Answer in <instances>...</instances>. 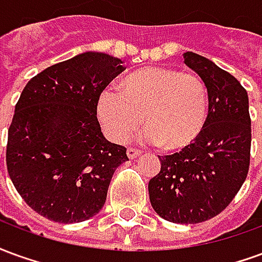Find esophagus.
I'll return each instance as SVG.
<instances>
[{
    "label": "esophagus",
    "mask_w": 262,
    "mask_h": 262,
    "mask_svg": "<svg viewBox=\"0 0 262 262\" xmlns=\"http://www.w3.org/2000/svg\"><path fill=\"white\" fill-rule=\"evenodd\" d=\"M126 154H127V157H129V159L133 160V159H136V157H139V156L142 154V151H140V150H137V148H127Z\"/></svg>",
    "instance_id": "esophagus-1"
}]
</instances>
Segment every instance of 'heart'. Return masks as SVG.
Returning a JSON list of instances; mask_svg holds the SVG:
<instances>
[{
    "mask_svg": "<svg viewBox=\"0 0 262 262\" xmlns=\"http://www.w3.org/2000/svg\"><path fill=\"white\" fill-rule=\"evenodd\" d=\"M122 91L105 86L97 98V116L103 133L126 142L142 123L140 140L164 150L191 146L206 120L208 91L193 74L165 67H144L122 80ZM143 118H141V114Z\"/></svg>",
    "mask_w": 262,
    "mask_h": 262,
    "instance_id": "1",
    "label": "heart"
}]
</instances>
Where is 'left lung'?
Instances as JSON below:
<instances>
[{
	"label": "left lung",
	"instance_id": "1",
	"mask_svg": "<svg viewBox=\"0 0 262 262\" xmlns=\"http://www.w3.org/2000/svg\"><path fill=\"white\" fill-rule=\"evenodd\" d=\"M208 90L205 125L180 153L159 156L161 170L148 182L150 202L163 219L193 225L219 214L240 191L250 167L248 95L238 81L203 56L184 53Z\"/></svg>",
	"mask_w": 262,
	"mask_h": 262
}]
</instances>
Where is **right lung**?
I'll use <instances>...</instances> for the list:
<instances>
[{"mask_svg": "<svg viewBox=\"0 0 262 262\" xmlns=\"http://www.w3.org/2000/svg\"><path fill=\"white\" fill-rule=\"evenodd\" d=\"M122 60L85 52L50 66L28 82L8 129L7 168L22 199L59 223L102 209L126 148L108 142L97 118L101 90L123 71Z\"/></svg>", "mask_w": 262, "mask_h": 262, "instance_id": "add662e5", "label": "right lung"}]
</instances>
